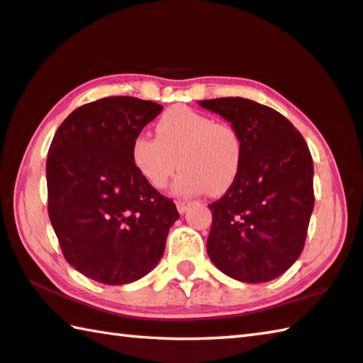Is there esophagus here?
<instances>
[{"instance_id":"obj_1","label":"esophagus","mask_w":363,"mask_h":363,"mask_svg":"<svg viewBox=\"0 0 363 363\" xmlns=\"http://www.w3.org/2000/svg\"><path fill=\"white\" fill-rule=\"evenodd\" d=\"M176 206H177V211L182 214V213H186V210L190 206V201L189 200H177Z\"/></svg>"}]
</instances>
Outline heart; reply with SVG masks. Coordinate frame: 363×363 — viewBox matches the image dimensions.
Masks as SVG:
<instances>
[{
  "label": "heart",
  "instance_id": "obj_1",
  "mask_svg": "<svg viewBox=\"0 0 363 363\" xmlns=\"http://www.w3.org/2000/svg\"><path fill=\"white\" fill-rule=\"evenodd\" d=\"M157 138L139 134L131 145L133 163L155 189L168 186L177 169V194L219 195L235 182L242 164V139L235 128L216 123L210 115L176 106L164 112L155 126Z\"/></svg>",
  "mask_w": 363,
  "mask_h": 363
}]
</instances>
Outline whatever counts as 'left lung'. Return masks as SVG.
I'll list each match as a JSON object with an SVG mask.
<instances>
[{
  "label": "left lung",
  "instance_id": "left-lung-1",
  "mask_svg": "<svg viewBox=\"0 0 363 363\" xmlns=\"http://www.w3.org/2000/svg\"><path fill=\"white\" fill-rule=\"evenodd\" d=\"M240 134L235 182L213 213L206 251L229 277L262 284L291 267L314 210V164L304 138L277 110L243 97L200 101Z\"/></svg>",
  "mask_w": 363,
  "mask_h": 363
}]
</instances>
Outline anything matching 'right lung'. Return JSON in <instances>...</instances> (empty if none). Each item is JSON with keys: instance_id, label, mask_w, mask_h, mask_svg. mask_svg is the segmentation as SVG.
<instances>
[{"instance_id": "right-lung-1", "label": "right lung", "mask_w": 363, "mask_h": 363, "mask_svg": "<svg viewBox=\"0 0 363 363\" xmlns=\"http://www.w3.org/2000/svg\"><path fill=\"white\" fill-rule=\"evenodd\" d=\"M163 107L131 96L84 104L54 134L46 160L48 213L64 257L106 285L139 280L163 256L174 201L133 163L131 145Z\"/></svg>"}]
</instances>
